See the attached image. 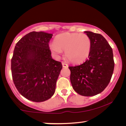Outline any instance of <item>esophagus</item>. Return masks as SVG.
<instances>
[{
    "instance_id": "esophagus-1",
    "label": "esophagus",
    "mask_w": 126,
    "mask_h": 126,
    "mask_svg": "<svg viewBox=\"0 0 126 126\" xmlns=\"http://www.w3.org/2000/svg\"><path fill=\"white\" fill-rule=\"evenodd\" d=\"M62 64H63V68H68V65L65 63H64V62H63V63H62Z\"/></svg>"
}]
</instances>
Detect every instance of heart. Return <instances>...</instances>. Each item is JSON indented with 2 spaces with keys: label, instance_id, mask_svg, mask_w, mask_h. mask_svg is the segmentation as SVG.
Here are the masks:
<instances>
[{
  "label": "heart",
  "instance_id": "b5f03b06",
  "mask_svg": "<svg viewBox=\"0 0 126 126\" xmlns=\"http://www.w3.org/2000/svg\"><path fill=\"white\" fill-rule=\"evenodd\" d=\"M50 48L56 56H60L63 50H65V56L69 61L80 63L87 60L90 54L91 41L85 34L66 32L57 36Z\"/></svg>",
  "mask_w": 126,
  "mask_h": 126
}]
</instances>
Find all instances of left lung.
Masks as SVG:
<instances>
[{"label":"left lung","instance_id":"1","mask_svg":"<svg viewBox=\"0 0 126 126\" xmlns=\"http://www.w3.org/2000/svg\"><path fill=\"white\" fill-rule=\"evenodd\" d=\"M91 38V50L88 59L78 66H69L74 90L84 96L100 94L107 87L114 69L112 49L100 34L84 32Z\"/></svg>","mask_w":126,"mask_h":126}]
</instances>
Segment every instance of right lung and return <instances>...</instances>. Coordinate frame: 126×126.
<instances>
[{
  "label": "right lung",
  "mask_w": 126,
  "mask_h": 126,
  "mask_svg": "<svg viewBox=\"0 0 126 126\" xmlns=\"http://www.w3.org/2000/svg\"><path fill=\"white\" fill-rule=\"evenodd\" d=\"M53 34L32 32L15 46L11 73L18 92L26 99L42 102L55 92L56 82L63 68L61 63L51 58L49 42Z\"/></svg>",
  "instance_id": "add662e5"
}]
</instances>
